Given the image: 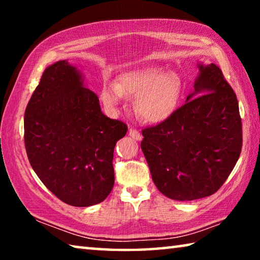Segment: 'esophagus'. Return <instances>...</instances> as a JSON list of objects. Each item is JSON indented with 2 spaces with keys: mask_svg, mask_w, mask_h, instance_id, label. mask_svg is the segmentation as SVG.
I'll use <instances>...</instances> for the list:
<instances>
[{
  "mask_svg": "<svg viewBox=\"0 0 260 260\" xmlns=\"http://www.w3.org/2000/svg\"><path fill=\"white\" fill-rule=\"evenodd\" d=\"M128 133H129V135L132 136V138H133V139L136 140V141H141V140H142V135H141L140 132H139L138 129H135L134 127H129Z\"/></svg>",
  "mask_w": 260,
  "mask_h": 260,
  "instance_id": "34e87169",
  "label": "esophagus"
}]
</instances>
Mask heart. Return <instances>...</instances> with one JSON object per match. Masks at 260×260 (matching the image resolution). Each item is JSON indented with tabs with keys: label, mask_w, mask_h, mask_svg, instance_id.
<instances>
[{
	"label": "heart",
	"mask_w": 260,
	"mask_h": 260,
	"mask_svg": "<svg viewBox=\"0 0 260 260\" xmlns=\"http://www.w3.org/2000/svg\"><path fill=\"white\" fill-rule=\"evenodd\" d=\"M182 82L178 76L164 69L149 67L122 73L118 83H107L101 100L110 110H117L126 98L135 100V112L148 122H161L177 109L181 99Z\"/></svg>",
	"instance_id": "1"
}]
</instances>
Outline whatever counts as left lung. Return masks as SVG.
Instances as JSON below:
<instances>
[{
    "label": "left lung",
    "mask_w": 260,
    "mask_h": 260,
    "mask_svg": "<svg viewBox=\"0 0 260 260\" xmlns=\"http://www.w3.org/2000/svg\"><path fill=\"white\" fill-rule=\"evenodd\" d=\"M193 93L164 121L142 131L141 149L162 195H212L239 160L242 122L236 95L217 65L199 64Z\"/></svg>",
    "instance_id": "8db88e82"
}]
</instances>
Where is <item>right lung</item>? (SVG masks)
Masks as SVG:
<instances>
[{
  "instance_id": "1",
  "label": "right lung",
  "mask_w": 260,
  "mask_h": 260,
  "mask_svg": "<svg viewBox=\"0 0 260 260\" xmlns=\"http://www.w3.org/2000/svg\"><path fill=\"white\" fill-rule=\"evenodd\" d=\"M24 132L30 166L56 197L79 208L107 199L113 150L127 126L103 114L98 95L68 60L45 70L26 107Z\"/></svg>"
}]
</instances>
